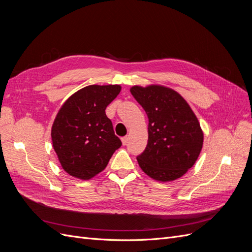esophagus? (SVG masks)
<instances>
[{"label": "esophagus", "mask_w": 252, "mask_h": 252, "mask_svg": "<svg viewBox=\"0 0 252 252\" xmlns=\"http://www.w3.org/2000/svg\"><path fill=\"white\" fill-rule=\"evenodd\" d=\"M127 142H128L127 136H123V138H122V143H123V145H126Z\"/></svg>", "instance_id": "obj_1"}]
</instances>
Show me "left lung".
Segmentation results:
<instances>
[{"mask_svg": "<svg viewBox=\"0 0 252 252\" xmlns=\"http://www.w3.org/2000/svg\"><path fill=\"white\" fill-rule=\"evenodd\" d=\"M130 93L148 117V143L136 159L158 182L174 181L200 156L204 134L189 104L177 91L161 85L132 86Z\"/></svg>", "mask_w": 252, "mask_h": 252, "instance_id": "8db88e82", "label": "left lung"}]
</instances>
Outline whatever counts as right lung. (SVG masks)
Returning <instances> with one entry per match:
<instances>
[{
    "mask_svg": "<svg viewBox=\"0 0 252 252\" xmlns=\"http://www.w3.org/2000/svg\"><path fill=\"white\" fill-rule=\"evenodd\" d=\"M120 91V85H89L68 97L60 108L51 127L52 146L62 168L71 177H95L121 147L105 112Z\"/></svg>",
    "mask_w": 252,
    "mask_h": 252,
    "instance_id": "obj_1",
    "label": "right lung"
}]
</instances>
